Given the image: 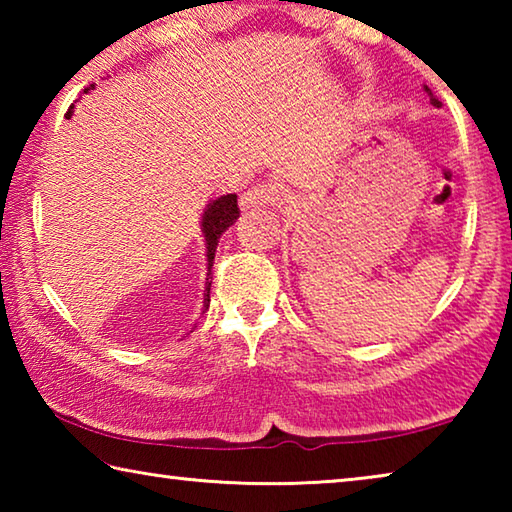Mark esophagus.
Instances as JSON below:
<instances>
[{
    "label": "esophagus",
    "mask_w": 512,
    "mask_h": 512,
    "mask_svg": "<svg viewBox=\"0 0 512 512\" xmlns=\"http://www.w3.org/2000/svg\"><path fill=\"white\" fill-rule=\"evenodd\" d=\"M275 187L271 185H257L250 187L248 192L241 194V210H255V207H266L275 198Z\"/></svg>",
    "instance_id": "obj_1"
}]
</instances>
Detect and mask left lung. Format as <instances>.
Segmentation results:
<instances>
[{
    "label": "left lung",
    "instance_id": "obj_1",
    "mask_svg": "<svg viewBox=\"0 0 512 512\" xmlns=\"http://www.w3.org/2000/svg\"><path fill=\"white\" fill-rule=\"evenodd\" d=\"M424 90H427V94H429V101L433 103V106H436V108H440V101H438L436 97H433V92H431L429 88H424Z\"/></svg>",
    "mask_w": 512,
    "mask_h": 512
}]
</instances>
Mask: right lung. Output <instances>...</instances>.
Returning <instances> with one entry per match:
<instances>
[{
  "mask_svg": "<svg viewBox=\"0 0 512 512\" xmlns=\"http://www.w3.org/2000/svg\"><path fill=\"white\" fill-rule=\"evenodd\" d=\"M85 88L83 92L92 90ZM67 117H72V108L67 110ZM239 219V205H237V194H225L221 198H216L210 205L205 207L203 212V221H201V230L205 237V248H207V277H205V293H203V314L205 309L210 307V287H212V264H214V253L216 246H219V239L225 230L230 228L232 223Z\"/></svg>",
  "mask_w": 512,
  "mask_h": 512,
  "instance_id": "add662e5",
  "label": "right lung"
}]
</instances>
